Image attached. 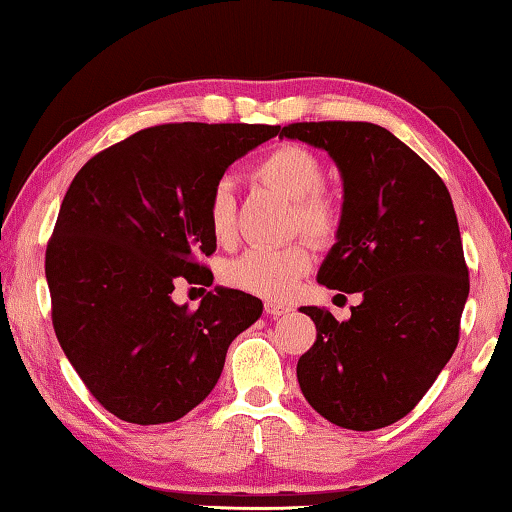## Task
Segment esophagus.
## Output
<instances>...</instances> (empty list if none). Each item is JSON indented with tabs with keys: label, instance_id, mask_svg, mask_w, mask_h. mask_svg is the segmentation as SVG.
Instances as JSON below:
<instances>
[{
	"label": "esophagus",
	"instance_id": "obj_1",
	"mask_svg": "<svg viewBox=\"0 0 512 512\" xmlns=\"http://www.w3.org/2000/svg\"><path fill=\"white\" fill-rule=\"evenodd\" d=\"M264 310H266V315L280 317V315H287L289 305L287 303H278V301H266L264 303Z\"/></svg>",
	"mask_w": 512,
	"mask_h": 512
}]
</instances>
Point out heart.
I'll return each mask as SVG.
<instances>
[{"mask_svg":"<svg viewBox=\"0 0 512 512\" xmlns=\"http://www.w3.org/2000/svg\"><path fill=\"white\" fill-rule=\"evenodd\" d=\"M255 177L294 200V227L315 241H329L338 232L340 213L324 193L326 170L319 156L299 144H280L255 165ZM207 223L216 243L227 246L236 236V197L230 181H218L207 202ZM312 266V248L305 241L289 246H257L223 266V280L241 292L285 299Z\"/></svg>","mask_w":512,"mask_h":512,"instance_id":"obj_1","label":"heart"}]
</instances>
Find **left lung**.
<instances>
[{"label":"left lung","instance_id":"obj_1","mask_svg":"<svg viewBox=\"0 0 512 512\" xmlns=\"http://www.w3.org/2000/svg\"><path fill=\"white\" fill-rule=\"evenodd\" d=\"M280 137L329 151L345 202L317 280L363 294L352 317L301 308L317 340L296 377L333 425L370 432L421 402L460 340L469 269L451 193L425 160L368 121H301Z\"/></svg>","mask_w":512,"mask_h":512}]
</instances>
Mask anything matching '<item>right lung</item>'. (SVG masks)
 I'll list each match as a JSON object with an SVG mask.
<instances>
[{
    "label": "right lung",
    "mask_w": 512,
    "mask_h": 512,
    "mask_svg": "<svg viewBox=\"0 0 512 512\" xmlns=\"http://www.w3.org/2000/svg\"><path fill=\"white\" fill-rule=\"evenodd\" d=\"M264 124H160L82 165L45 250L52 326L89 393L121 421H179L213 391L227 347L262 301L216 287L200 308L172 301L183 278L209 287V193L236 158L278 135Z\"/></svg>",
    "instance_id": "obj_1"
}]
</instances>
